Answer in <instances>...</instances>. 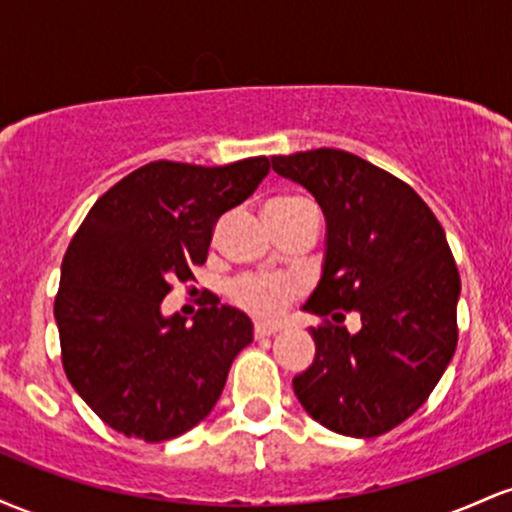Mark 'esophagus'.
<instances>
[{
  "label": "esophagus",
  "mask_w": 512,
  "mask_h": 512,
  "mask_svg": "<svg viewBox=\"0 0 512 512\" xmlns=\"http://www.w3.org/2000/svg\"><path fill=\"white\" fill-rule=\"evenodd\" d=\"M281 330V325H276V322H257L255 325V337L262 339V337H272Z\"/></svg>",
  "instance_id": "esophagus-1"
}]
</instances>
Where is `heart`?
I'll return each mask as SVG.
<instances>
[{
    "instance_id": "obj_1",
    "label": "heart",
    "mask_w": 512,
    "mask_h": 512,
    "mask_svg": "<svg viewBox=\"0 0 512 512\" xmlns=\"http://www.w3.org/2000/svg\"><path fill=\"white\" fill-rule=\"evenodd\" d=\"M308 204L301 197H276L264 209L289 211ZM228 298L257 317H276L303 293V281L293 274H245L226 286Z\"/></svg>"
}]
</instances>
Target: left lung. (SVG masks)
I'll return each instance as SVG.
<instances>
[{"label": "left lung", "mask_w": 512, "mask_h": 512, "mask_svg": "<svg viewBox=\"0 0 512 512\" xmlns=\"http://www.w3.org/2000/svg\"><path fill=\"white\" fill-rule=\"evenodd\" d=\"M272 168L327 221L320 284L303 305L325 325L310 327L315 358L293 392L334 433L383 436L426 402L455 354L460 274L443 226L407 182L349 151L272 156ZM346 312L362 315L356 335L341 327Z\"/></svg>", "instance_id": "obj_1"}]
</instances>
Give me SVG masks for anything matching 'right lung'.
I'll list each match as a JSON object with an SVG mask.
<instances>
[{"label": "right lung", "mask_w": 512, "mask_h": 512, "mask_svg": "<svg viewBox=\"0 0 512 512\" xmlns=\"http://www.w3.org/2000/svg\"><path fill=\"white\" fill-rule=\"evenodd\" d=\"M269 173V158L228 166L154 161L93 204L62 260L55 320L69 383L98 416L146 443L178 438L219 402L252 322L231 305L187 327L163 315L173 281L195 279L211 231Z\"/></svg>", "instance_id": "obj_1"}]
</instances>
